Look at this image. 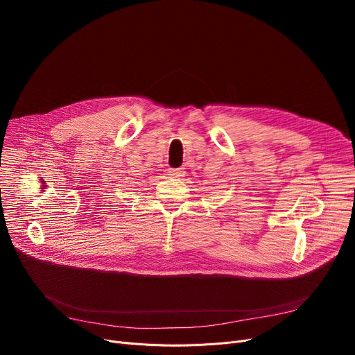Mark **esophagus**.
<instances>
[{
  "label": "esophagus",
  "mask_w": 355,
  "mask_h": 355,
  "mask_svg": "<svg viewBox=\"0 0 355 355\" xmlns=\"http://www.w3.org/2000/svg\"><path fill=\"white\" fill-rule=\"evenodd\" d=\"M185 174V168L180 166V168H168V175L171 177H184Z\"/></svg>",
  "instance_id": "1"
}]
</instances>
